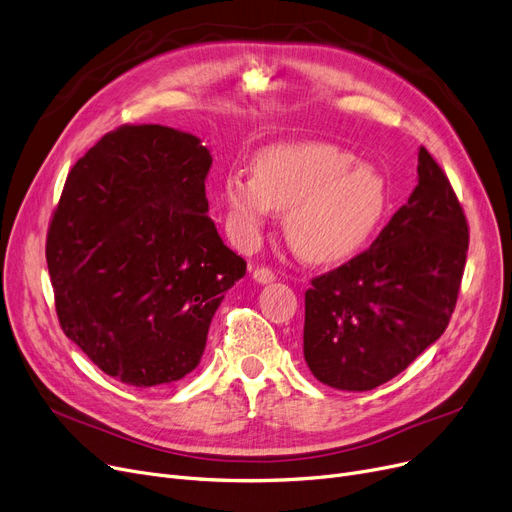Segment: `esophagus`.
Returning a JSON list of instances; mask_svg holds the SVG:
<instances>
[{"instance_id":"1","label":"esophagus","mask_w":512,"mask_h":512,"mask_svg":"<svg viewBox=\"0 0 512 512\" xmlns=\"http://www.w3.org/2000/svg\"><path fill=\"white\" fill-rule=\"evenodd\" d=\"M253 280L259 282V284H270V282L276 280V274L270 268H255Z\"/></svg>"}]
</instances>
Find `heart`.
<instances>
[{
  "label": "heart",
  "instance_id": "heart-1",
  "mask_svg": "<svg viewBox=\"0 0 512 512\" xmlns=\"http://www.w3.org/2000/svg\"><path fill=\"white\" fill-rule=\"evenodd\" d=\"M232 228L255 242L276 211L284 234L311 263H339L379 230L391 198L385 177L341 146L280 144L257 154L253 175L230 173L221 186Z\"/></svg>",
  "mask_w": 512,
  "mask_h": 512
}]
</instances>
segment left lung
<instances>
[{
	"label": "left lung",
	"instance_id": "8db88e82",
	"mask_svg": "<svg viewBox=\"0 0 512 512\" xmlns=\"http://www.w3.org/2000/svg\"><path fill=\"white\" fill-rule=\"evenodd\" d=\"M469 251V226L450 180L418 148V184L370 249L311 280L303 355L316 379L370 391L448 328Z\"/></svg>",
	"mask_w": 512,
	"mask_h": 512
}]
</instances>
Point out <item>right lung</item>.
Masks as SVG:
<instances>
[{
	"label": "right lung",
	"instance_id": "right-lung-1",
	"mask_svg": "<svg viewBox=\"0 0 512 512\" xmlns=\"http://www.w3.org/2000/svg\"><path fill=\"white\" fill-rule=\"evenodd\" d=\"M211 152L192 133L123 125L75 163L46 259L64 335L131 387L184 379L247 263L209 213Z\"/></svg>",
	"mask_w": 512,
	"mask_h": 512
}]
</instances>
